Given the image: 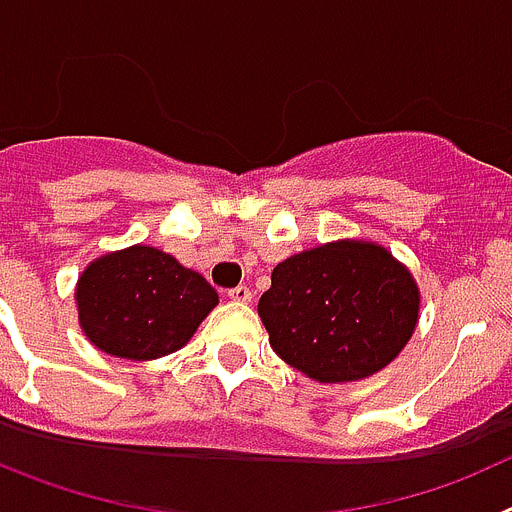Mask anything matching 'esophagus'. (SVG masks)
<instances>
[{"label": "esophagus", "instance_id": "34e87169", "mask_svg": "<svg viewBox=\"0 0 512 512\" xmlns=\"http://www.w3.org/2000/svg\"><path fill=\"white\" fill-rule=\"evenodd\" d=\"M228 297L233 302H248L251 300V289H248L246 284H238V287L228 289Z\"/></svg>", "mask_w": 512, "mask_h": 512}]
</instances>
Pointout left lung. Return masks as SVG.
<instances>
[{
    "label": "left lung",
    "mask_w": 512,
    "mask_h": 512,
    "mask_svg": "<svg viewBox=\"0 0 512 512\" xmlns=\"http://www.w3.org/2000/svg\"><path fill=\"white\" fill-rule=\"evenodd\" d=\"M418 287L382 246L341 241L277 264L259 315L279 359L318 382L390 364L418 320Z\"/></svg>",
    "instance_id": "obj_1"
}]
</instances>
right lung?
Returning a JSON list of instances; mask_svg holds the SVG:
<instances>
[{"mask_svg":"<svg viewBox=\"0 0 512 512\" xmlns=\"http://www.w3.org/2000/svg\"><path fill=\"white\" fill-rule=\"evenodd\" d=\"M76 302L94 346L140 361L182 348L217 305V292L169 253L130 246L87 266Z\"/></svg>","mask_w":512,"mask_h":512,"instance_id":"1","label":"right lung"}]
</instances>
